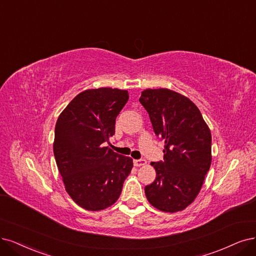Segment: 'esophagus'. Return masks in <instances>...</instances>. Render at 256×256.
<instances>
[{"instance_id":"1","label":"esophagus","mask_w":256,"mask_h":256,"mask_svg":"<svg viewBox=\"0 0 256 256\" xmlns=\"http://www.w3.org/2000/svg\"><path fill=\"white\" fill-rule=\"evenodd\" d=\"M134 164L135 166H144L146 164V162L144 159H136L134 160Z\"/></svg>"}]
</instances>
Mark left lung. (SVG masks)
<instances>
[{
  "label": "left lung",
  "instance_id": "8db88e82",
  "mask_svg": "<svg viewBox=\"0 0 256 256\" xmlns=\"http://www.w3.org/2000/svg\"><path fill=\"white\" fill-rule=\"evenodd\" d=\"M155 134L164 140V162H152L156 179L144 188L156 209L174 213L190 206L202 186L212 162L211 130L200 110L184 94L148 88L139 98Z\"/></svg>",
  "mask_w": 256,
  "mask_h": 256
}]
</instances>
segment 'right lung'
I'll list each match as a JSON object with an SVG mask.
<instances>
[{
  "mask_svg": "<svg viewBox=\"0 0 256 256\" xmlns=\"http://www.w3.org/2000/svg\"><path fill=\"white\" fill-rule=\"evenodd\" d=\"M128 100V90L100 88L81 92L60 114L54 154L65 190L88 211L115 204L133 159L106 146L115 134L116 118Z\"/></svg>",
  "mask_w": 256,
  "mask_h": 256,
  "instance_id": "right-lung-1",
  "label": "right lung"
}]
</instances>
